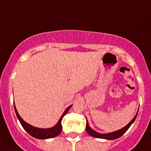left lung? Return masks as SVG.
Returning a JSON list of instances; mask_svg holds the SVG:
<instances>
[{"mask_svg": "<svg viewBox=\"0 0 151 151\" xmlns=\"http://www.w3.org/2000/svg\"><path fill=\"white\" fill-rule=\"evenodd\" d=\"M138 112H137L136 115L134 116V118L127 125H126L125 127H123V129H119L118 131H115L114 132H111V133H108V134H100L99 132H96L94 131L93 129H91V127L88 125V121L86 123V131L88 132V134H89L91 136L93 137H96V138H100V139H118V138L121 137V136L126 132V131L129 129V128L130 127L131 125L134 123V121H135L137 118V115Z\"/></svg>", "mask_w": 151, "mask_h": 151, "instance_id": "1", "label": "left lung"}]
</instances>
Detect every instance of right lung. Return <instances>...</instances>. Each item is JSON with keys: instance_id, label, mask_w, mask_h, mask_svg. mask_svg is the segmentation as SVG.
<instances>
[{"instance_id": "right-lung-1", "label": "right lung", "mask_w": 151, "mask_h": 151, "mask_svg": "<svg viewBox=\"0 0 151 151\" xmlns=\"http://www.w3.org/2000/svg\"><path fill=\"white\" fill-rule=\"evenodd\" d=\"M71 106H68L66 108L65 112H63V114L62 115V116L60 117V118L59 119L58 122L55 126L52 128H49V129H39V128L34 127V126H31V125L28 124V123H26L25 121H24L22 119L19 115L18 114L17 110L16 109V106L15 105H14V110L16 112V115L17 118L19 119V122H20L21 125L23 127V129L26 131L30 135V136L36 138V139H49V138H52L55 137H57L58 135H59L60 134L62 131V125H61V121L63 119V117L66 115V113L68 112V111L69 110V109L71 108Z\"/></svg>"}]
</instances>
